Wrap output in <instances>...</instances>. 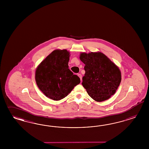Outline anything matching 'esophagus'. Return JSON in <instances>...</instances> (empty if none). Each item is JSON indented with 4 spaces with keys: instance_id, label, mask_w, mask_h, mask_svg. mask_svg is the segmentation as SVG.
<instances>
[{
    "instance_id": "esophagus-1",
    "label": "esophagus",
    "mask_w": 149,
    "mask_h": 149,
    "mask_svg": "<svg viewBox=\"0 0 149 149\" xmlns=\"http://www.w3.org/2000/svg\"><path fill=\"white\" fill-rule=\"evenodd\" d=\"M77 75H78V77H80V80H81V81H82V75H81L80 74H77Z\"/></svg>"
}]
</instances>
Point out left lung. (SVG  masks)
<instances>
[{
  "label": "left lung",
  "mask_w": 149,
  "mask_h": 149,
  "mask_svg": "<svg viewBox=\"0 0 149 149\" xmlns=\"http://www.w3.org/2000/svg\"><path fill=\"white\" fill-rule=\"evenodd\" d=\"M80 59L85 64L82 85L87 93L98 102L109 99L121 81L119 68L101 52H81Z\"/></svg>",
  "instance_id": "1"
}]
</instances>
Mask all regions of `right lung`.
I'll return each instance as SVG.
<instances>
[{"label": "right lung", "mask_w": 149, "mask_h": 149, "mask_svg": "<svg viewBox=\"0 0 149 149\" xmlns=\"http://www.w3.org/2000/svg\"><path fill=\"white\" fill-rule=\"evenodd\" d=\"M69 57L70 52L65 49L54 50L36 68V85L50 99H63L80 82V78L69 69Z\"/></svg>", "instance_id": "add662e5"}]
</instances>
